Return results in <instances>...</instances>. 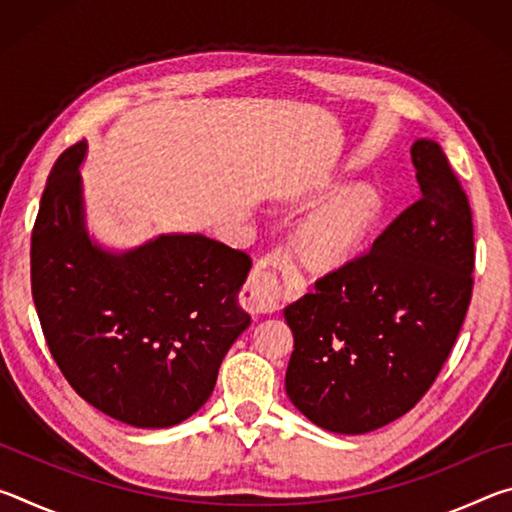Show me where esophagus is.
<instances>
[{
	"label": "esophagus",
	"mask_w": 512,
	"mask_h": 512,
	"mask_svg": "<svg viewBox=\"0 0 512 512\" xmlns=\"http://www.w3.org/2000/svg\"><path fill=\"white\" fill-rule=\"evenodd\" d=\"M282 284L275 271L257 266L244 287V305L250 314H273L280 309Z\"/></svg>",
	"instance_id": "34e87169"
}]
</instances>
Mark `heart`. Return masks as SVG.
Segmentation results:
<instances>
[{"mask_svg": "<svg viewBox=\"0 0 512 512\" xmlns=\"http://www.w3.org/2000/svg\"><path fill=\"white\" fill-rule=\"evenodd\" d=\"M384 196L372 185L339 189L298 223L293 248L311 271H336L357 259L384 219Z\"/></svg>", "mask_w": 512, "mask_h": 512, "instance_id": "obj_1", "label": "heart"}]
</instances>
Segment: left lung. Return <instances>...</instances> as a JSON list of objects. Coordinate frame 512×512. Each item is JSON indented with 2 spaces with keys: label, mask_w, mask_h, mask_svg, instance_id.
I'll return each mask as SVG.
<instances>
[{
  "label": "left lung",
  "mask_w": 512,
  "mask_h": 512,
  "mask_svg": "<svg viewBox=\"0 0 512 512\" xmlns=\"http://www.w3.org/2000/svg\"><path fill=\"white\" fill-rule=\"evenodd\" d=\"M420 196L366 255L291 302L287 395L318 427L375 431L402 418L429 391L470 307L472 210L447 155L415 140Z\"/></svg>",
  "instance_id": "8db88e82"
}]
</instances>
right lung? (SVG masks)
<instances>
[{"instance_id": "obj_1", "label": "right lung", "mask_w": 512, "mask_h": 512, "mask_svg": "<svg viewBox=\"0 0 512 512\" xmlns=\"http://www.w3.org/2000/svg\"><path fill=\"white\" fill-rule=\"evenodd\" d=\"M60 155L31 235V291L49 352L94 409L140 429L173 427L212 395L250 257L203 235H160L108 250L85 228L81 162Z\"/></svg>"}]
</instances>
